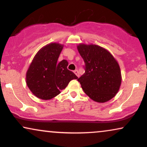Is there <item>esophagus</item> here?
Segmentation results:
<instances>
[{"label":"esophagus","mask_w":147,"mask_h":147,"mask_svg":"<svg viewBox=\"0 0 147 147\" xmlns=\"http://www.w3.org/2000/svg\"><path fill=\"white\" fill-rule=\"evenodd\" d=\"M74 73H75V75H77L78 77H79V76H80V75H79V71H78L77 70H75V71H74Z\"/></svg>","instance_id":"34e87169"}]
</instances>
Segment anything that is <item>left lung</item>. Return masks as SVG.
Instances as JSON below:
<instances>
[{"label":"left lung","instance_id":"left-lung-1","mask_svg":"<svg viewBox=\"0 0 147 147\" xmlns=\"http://www.w3.org/2000/svg\"><path fill=\"white\" fill-rule=\"evenodd\" d=\"M77 47L85 64V73L77 79L84 92L97 102L109 101L121 84L117 61L107 49L97 45L80 43Z\"/></svg>","mask_w":147,"mask_h":147}]
</instances>
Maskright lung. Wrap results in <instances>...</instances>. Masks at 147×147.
<instances>
[{
  "label": "right lung",
  "instance_id": "1",
  "mask_svg": "<svg viewBox=\"0 0 147 147\" xmlns=\"http://www.w3.org/2000/svg\"><path fill=\"white\" fill-rule=\"evenodd\" d=\"M64 45L51 42L42 47L34 55L26 75V84L36 97L50 100L60 94L72 79L78 77L67 69L68 62L57 60Z\"/></svg>",
  "mask_w": 147,
  "mask_h": 147
}]
</instances>
